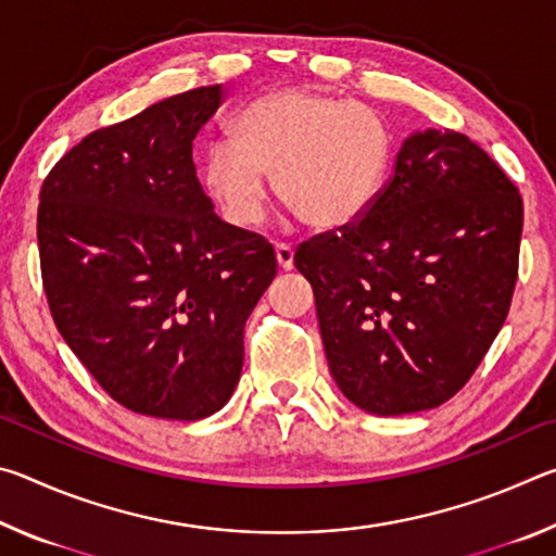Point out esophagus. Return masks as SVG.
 Listing matches in <instances>:
<instances>
[{
    "mask_svg": "<svg viewBox=\"0 0 556 556\" xmlns=\"http://www.w3.org/2000/svg\"><path fill=\"white\" fill-rule=\"evenodd\" d=\"M275 252H277V262H279L281 269H287V271L294 269V248H291V244L277 242Z\"/></svg>",
    "mask_w": 556,
    "mask_h": 556,
    "instance_id": "1",
    "label": "esophagus"
}]
</instances>
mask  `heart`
Listing matches in <instances>:
<instances>
[{
    "label": "heart",
    "mask_w": 556,
    "mask_h": 556,
    "mask_svg": "<svg viewBox=\"0 0 556 556\" xmlns=\"http://www.w3.org/2000/svg\"><path fill=\"white\" fill-rule=\"evenodd\" d=\"M390 162V135L378 110L308 88L252 100L230 139L213 142L203 186L238 228L265 220L267 176L279 201L314 230H341L378 199Z\"/></svg>",
    "instance_id": "1"
}]
</instances>
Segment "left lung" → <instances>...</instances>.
<instances>
[{
  "label": "left lung",
  "mask_w": 556,
  "mask_h": 556,
  "mask_svg": "<svg viewBox=\"0 0 556 556\" xmlns=\"http://www.w3.org/2000/svg\"><path fill=\"white\" fill-rule=\"evenodd\" d=\"M520 235L522 195L481 147L454 129L404 139L370 211L294 255L345 397L380 417L454 397L510 312Z\"/></svg>",
  "instance_id": "8db88e82"
}]
</instances>
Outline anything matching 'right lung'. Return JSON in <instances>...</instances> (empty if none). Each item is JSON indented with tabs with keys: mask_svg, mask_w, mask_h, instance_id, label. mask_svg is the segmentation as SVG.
<instances>
[{
	"mask_svg": "<svg viewBox=\"0 0 556 556\" xmlns=\"http://www.w3.org/2000/svg\"><path fill=\"white\" fill-rule=\"evenodd\" d=\"M223 86L166 98L90 131L41 186L43 291L63 341L112 400L193 421L230 400L244 321L275 248L213 213L193 139Z\"/></svg>",
	"mask_w": 556,
	"mask_h": 556,
	"instance_id": "1",
	"label": "right lung"
}]
</instances>
